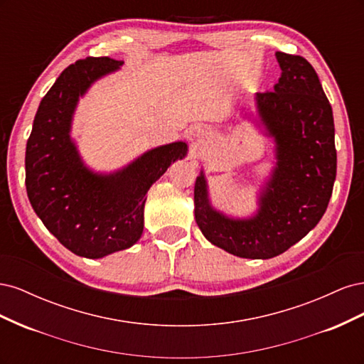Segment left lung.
I'll use <instances>...</instances> for the list:
<instances>
[{
  "mask_svg": "<svg viewBox=\"0 0 364 364\" xmlns=\"http://www.w3.org/2000/svg\"><path fill=\"white\" fill-rule=\"evenodd\" d=\"M273 91L255 95L253 123L274 144V167L258 193L257 213L229 217L209 200L203 170L194 185V217L205 238L240 258L269 259L321 222L337 171L333 109L306 59L278 51Z\"/></svg>",
  "mask_w": 364,
  "mask_h": 364,
  "instance_id": "8db88e82",
  "label": "left lung"
}]
</instances>
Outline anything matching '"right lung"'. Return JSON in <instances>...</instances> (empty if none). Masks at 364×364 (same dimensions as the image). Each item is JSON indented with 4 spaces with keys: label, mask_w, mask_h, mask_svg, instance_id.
<instances>
[{
    "label": "right lung",
    "mask_w": 364,
    "mask_h": 364,
    "mask_svg": "<svg viewBox=\"0 0 364 364\" xmlns=\"http://www.w3.org/2000/svg\"><path fill=\"white\" fill-rule=\"evenodd\" d=\"M124 62L86 58L70 65L42 98L26 149L28 200L50 232L73 253L103 258L134 246L144 229L146 194L188 144L176 141L142 153L111 173L83 162L71 138L80 97Z\"/></svg>",
    "instance_id": "add662e5"
}]
</instances>
